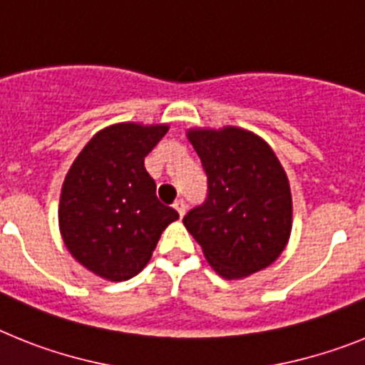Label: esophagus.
Segmentation results:
<instances>
[{
  "label": "esophagus",
  "mask_w": 365,
  "mask_h": 365,
  "mask_svg": "<svg viewBox=\"0 0 365 365\" xmlns=\"http://www.w3.org/2000/svg\"><path fill=\"white\" fill-rule=\"evenodd\" d=\"M173 207L174 209H176V211H178V215H180V217H182L183 218V215H185V202H183V200H176V202H174V204H173Z\"/></svg>",
  "instance_id": "esophagus-1"
}]
</instances>
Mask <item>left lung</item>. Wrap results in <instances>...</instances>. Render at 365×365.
<instances>
[{
  "instance_id": "left-lung-1",
  "label": "left lung",
  "mask_w": 365,
  "mask_h": 365,
  "mask_svg": "<svg viewBox=\"0 0 365 365\" xmlns=\"http://www.w3.org/2000/svg\"><path fill=\"white\" fill-rule=\"evenodd\" d=\"M209 195L183 217L205 261L224 279H244L277 261L292 231V192L261 135L240 126L189 128Z\"/></svg>"
}]
</instances>
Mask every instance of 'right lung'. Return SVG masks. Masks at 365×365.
I'll use <instances>...</instances> for the list:
<instances>
[{
	"instance_id": "1",
	"label": "right lung",
	"mask_w": 365,
	"mask_h": 365,
	"mask_svg": "<svg viewBox=\"0 0 365 365\" xmlns=\"http://www.w3.org/2000/svg\"><path fill=\"white\" fill-rule=\"evenodd\" d=\"M169 125L117 123L99 130L62 183L58 227L75 261L106 281H126L150 261L165 227L178 220L160 204L145 156Z\"/></svg>"
}]
</instances>
